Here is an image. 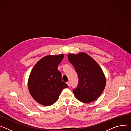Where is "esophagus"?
<instances>
[{"label":"esophagus","instance_id":"34e87169","mask_svg":"<svg viewBox=\"0 0 131 131\" xmlns=\"http://www.w3.org/2000/svg\"><path fill=\"white\" fill-rule=\"evenodd\" d=\"M67 84H68V85L69 86H70V82H67Z\"/></svg>","mask_w":131,"mask_h":131}]
</instances>
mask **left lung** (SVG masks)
Segmentation results:
<instances>
[{"label": "left lung", "mask_w": 131, "mask_h": 131, "mask_svg": "<svg viewBox=\"0 0 131 131\" xmlns=\"http://www.w3.org/2000/svg\"><path fill=\"white\" fill-rule=\"evenodd\" d=\"M68 57L79 78L77 88L73 90L75 97L84 103L93 102L102 94L106 86V78L102 69L85 52L69 53Z\"/></svg>", "instance_id": "8db88e82"}]
</instances>
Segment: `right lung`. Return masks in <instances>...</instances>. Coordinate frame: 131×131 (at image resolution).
<instances>
[{
	"label": "right lung",
	"instance_id": "obj_1",
	"mask_svg": "<svg viewBox=\"0 0 131 131\" xmlns=\"http://www.w3.org/2000/svg\"><path fill=\"white\" fill-rule=\"evenodd\" d=\"M63 54L42 58L33 67L28 80V88L33 99L46 106L53 105L59 99L62 90L68 85L61 79L58 66Z\"/></svg>",
	"mask_w": 131,
	"mask_h": 131
}]
</instances>
